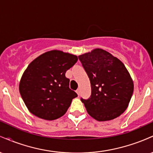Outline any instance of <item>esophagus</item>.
Masks as SVG:
<instances>
[{
    "mask_svg": "<svg viewBox=\"0 0 153 153\" xmlns=\"http://www.w3.org/2000/svg\"><path fill=\"white\" fill-rule=\"evenodd\" d=\"M80 89H77V90H76V93H77V94H78V96H80Z\"/></svg>",
    "mask_w": 153,
    "mask_h": 153,
    "instance_id": "1",
    "label": "esophagus"
}]
</instances>
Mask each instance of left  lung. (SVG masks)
Here are the masks:
<instances>
[{
	"label": "left lung",
	"mask_w": 153,
	"mask_h": 153,
	"mask_svg": "<svg viewBox=\"0 0 153 153\" xmlns=\"http://www.w3.org/2000/svg\"><path fill=\"white\" fill-rule=\"evenodd\" d=\"M78 58L91 82V97L81 99L88 114L99 122L119 117L127 109L134 91L126 67L117 57L99 48Z\"/></svg>",
	"instance_id": "left-lung-1"
}]
</instances>
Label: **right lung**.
Masks as SVG:
<instances>
[{"label":"right lung","instance_id":"1","mask_svg":"<svg viewBox=\"0 0 153 153\" xmlns=\"http://www.w3.org/2000/svg\"><path fill=\"white\" fill-rule=\"evenodd\" d=\"M77 61L74 54L51 50L28 65L19 82V92L31 114L45 120H54L66 113L78 95L70 88L65 73Z\"/></svg>","mask_w":153,"mask_h":153}]
</instances>
